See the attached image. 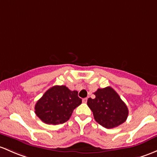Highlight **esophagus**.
<instances>
[{
    "instance_id": "esophagus-1",
    "label": "esophagus",
    "mask_w": 157,
    "mask_h": 157,
    "mask_svg": "<svg viewBox=\"0 0 157 157\" xmlns=\"http://www.w3.org/2000/svg\"><path fill=\"white\" fill-rule=\"evenodd\" d=\"M87 99H88V98H83V103H86V102H87Z\"/></svg>"
}]
</instances>
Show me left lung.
Returning a JSON list of instances; mask_svg holds the SVG:
<instances>
[{
  "label": "left lung",
  "instance_id": "obj_1",
  "mask_svg": "<svg viewBox=\"0 0 157 157\" xmlns=\"http://www.w3.org/2000/svg\"><path fill=\"white\" fill-rule=\"evenodd\" d=\"M95 98L87 101L95 121L107 128H112L124 123L128 117V110L120 95L110 86L98 89L94 92Z\"/></svg>",
  "mask_w": 157,
  "mask_h": 157
}]
</instances>
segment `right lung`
Masks as SVG:
<instances>
[{"mask_svg":"<svg viewBox=\"0 0 157 157\" xmlns=\"http://www.w3.org/2000/svg\"><path fill=\"white\" fill-rule=\"evenodd\" d=\"M81 103L77 91H71L65 86H54L37 101L34 112L47 124H62Z\"/></svg>","mask_w":157,"mask_h":157,"instance_id":"obj_1","label":"right lung"}]
</instances>
